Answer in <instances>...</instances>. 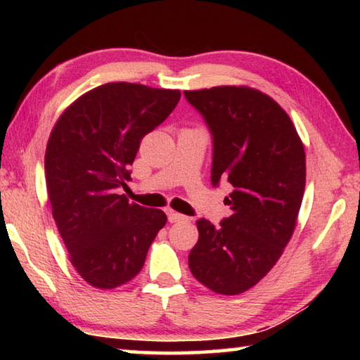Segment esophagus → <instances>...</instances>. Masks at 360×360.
I'll return each mask as SVG.
<instances>
[{"label":"esophagus","mask_w":360,"mask_h":360,"mask_svg":"<svg viewBox=\"0 0 360 360\" xmlns=\"http://www.w3.org/2000/svg\"><path fill=\"white\" fill-rule=\"evenodd\" d=\"M187 216H184V214H179V212H176V211H172L169 210L168 211V221L169 222H186L187 221Z\"/></svg>","instance_id":"esophagus-1"}]
</instances>
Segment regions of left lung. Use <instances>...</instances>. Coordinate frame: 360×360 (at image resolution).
Here are the masks:
<instances>
[{
    "instance_id": "obj_1",
    "label": "left lung",
    "mask_w": 360,
    "mask_h": 360,
    "mask_svg": "<svg viewBox=\"0 0 360 360\" xmlns=\"http://www.w3.org/2000/svg\"><path fill=\"white\" fill-rule=\"evenodd\" d=\"M184 95L212 135V186H233L229 217L197 221L188 268L216 294L238 295L275 266L294 233L307 179L303 143L288 112L260 90L221 85Z\"/></svg>"
}]
</instances>
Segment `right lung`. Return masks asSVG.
<instances>
[{"label": "right lung", "mask_w": 360, "mask_h": 360, "mask_svg": "<svg viewBox=\"0 0 360 360\" xmlns=\"http://www.w3.org/2000/svg\"><path fill=\"white\" fill-rule=\"evenodd\" d=\"M179 98V90L109 82L66 108L49 136L52 216L72 266L94 288L114 289L135 278L167 224L162 210L131 203L117 188L130 181L141 139Z\"/></svg>", "instance_id": "obj_1"}]
</instances>
